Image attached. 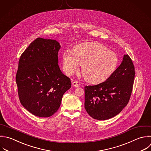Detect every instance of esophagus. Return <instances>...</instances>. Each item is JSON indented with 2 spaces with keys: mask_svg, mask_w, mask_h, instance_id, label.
Returning <instances> with one entry per match:
<instances>
[{
  "mask_svg": "<svg viewBox=\"0 0 151 151\" xmlns=\"http://www.w3.org/2000/svg\"><path fill=\"white\" fill-rule=\"evenodd\" d=\"M72 84L75 87H79V84H78V82L77 81H73Z\"/></svg>",
  "mask_w": 151,
  "mask_h": 151,
  "instance_id": "esophagus-1",
  "label": "esophagus"
}]
</instances>
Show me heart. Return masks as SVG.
Segmentation results:
<instances>
[{"instance_id":"b5f03b06","label":"heart","mask_w":151,"mask_h":151,"mask_svg":"<svg viewBox=\"0 0 151 151\" xmlns=\"http://www.w3.org/2000/svg\"><path fill=\"white\" fill-rule=\"evenodd\" d=\"M86 79L97 83L108 78L116 70L118 57L107 47L98 43H85L74 50L64 52L63 65L65 73L71 75L80 64Z\"/></svg>"}]
</instances>
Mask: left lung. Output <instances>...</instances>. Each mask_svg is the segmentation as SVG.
<instances>
[{"mask_svg":"<svg viewBox=\"0 0 151 151\" xmlns=\"http://www.w3.org/2000/svg\"><path fill=\"white\" fill-rule=\"evenodd\" d=\"M134 67L128 55L104 82L84 87V107L93 119L104 120L118 114L127 104L132 91Z\"/></svg>","mask_w":151,"mask_h":151,"instance_id":"left-lung-1","label":"left lung"}]
</instances>
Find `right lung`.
<instances>
[{
	"label": "right lung",
	"instance_id": "add662e5",
	"mask_svg": "<svg viewBox=\"0 0 151 151\" xmlns=\"http://www.w3.org/2000/svg\"><path fill=\"white\" fill-rule=\"evenodd\" d=\"M61 48L56 40L37 38L21 55L16 76L21 104L41 117L53 115L65 92L71 88L70 78L58 65Z\"/></svg>",
	"mask_w": 151,
	"mask_h": 151
}]
</instances>
